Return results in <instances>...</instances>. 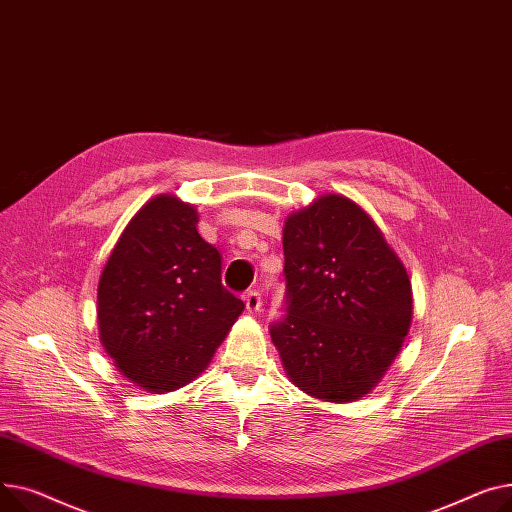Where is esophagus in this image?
<instances>
[{
  "instance_id": "obj_1",
  "label": "esophagus",
  "mask_w": 512,
  "mask_h": 512,
  "mask_svg": "<svg viewBox=\"0 0 512 512\" xmlns=\"http://www.w3.org/2000/svg\"><path fill=\"white\" fill-rule=\"evenodd\" d=\"M244 302H246L248 312L254 314V312H258L260 306H262V297H260V293H258L256 289H252V291H248V293L244 295Z\"/></svg>"
}]
</instances>
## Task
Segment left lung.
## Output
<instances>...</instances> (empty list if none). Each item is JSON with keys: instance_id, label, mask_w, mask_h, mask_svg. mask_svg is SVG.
I'll return each mask as SVG.
<instances>
[{"instance_id": "left-lung-1", "label": "left lung", "mask_w": 512, "mask_h": 512, "mask_svg": "<svg viewBox=\"0 0 512 512\" xmlns=\"http://www.w3.org/2000/svg\"><path fill=\"white\" fill-rule=\"evenodd\" d=\"M287 314L270 326L287 378L306 395L353 403L395 362L413 318L407 268L366 210L322 194L283 227Z\"/></svg>"}]
</instances>
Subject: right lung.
I'll list each match as a JSON object with an SVG mask.
<instances>
[{
    "label": "right lung",
    "instance_id": "obj_1",
    "mask_svg": "<svg viewBox=\"0 0 512 512\" xmlns=\"http://www.w3.org/2000/svg\"><path fill=\"white\" fill-rule=\"evenodd\" d=\"M198 210L150 198L119 235L97 289L99 337L119 374L165 395L198 378L244 312L221 283V254L200 237Z\"/></svg>",
    "mask_w": 512,
    "mask_h": 512
}]
</instances>
